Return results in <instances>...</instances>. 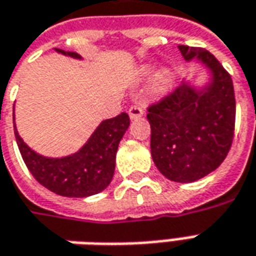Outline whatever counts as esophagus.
Listing matches in <instances>:
<instances>
[{"label":"esophagus","mask_w":256,"mask_h":256,"mask_svg":"<svg viewBox=\"0 0 256 256\" xmlns=\"http://www.w3.org/2000/svg\"><path fill=\"white\" fill-rule=\"evenodd\" d=\"M128 114H130V118L131 120H136V118H140V116H144V107L140 106V104H134L130 107L128 110Z\"/></svg>","instance_id":"obj_1"}]
</instances>
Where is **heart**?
<instances>
[{"label":"heart","instance_id":"b5f03b06","mask_svg":"<svg viewBox=\"0 0 256 256\" xmlns=\"http://www.w3.org/2000/svg\"><path fill=\"white\" fill-rule=\"evenodd\" d=\"M152 72H154V68H150V66H148V68H145V72H144V73L148 76V74H150ZM172 83H173L172 73H169V72H164V73H160L159 76L156 77V80H155L156 92H168V90L172 87Z\"/></svg>","mask_w":256,"mask_h":256}]
</instances>
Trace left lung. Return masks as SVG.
<instances>
[{
    "label": "left lung",
    "mask_w": 256,
    "mask_h": 256,
    "mask_svg": "<svg viewBox=\"0 0 256 256\" xmlns=\"http://www.w3.org/2000/svg\"><path fill=\"white\" fill-rule=\"evenodd\" d=\"M184 59H198L212 78L203 88L188 83L149 106L150 154L164 178L190 183L216 170L230 152L236 130L231 76L203 48L179 44Z\"/></svg>",
    "instance_id": "1"
}]
</instances>
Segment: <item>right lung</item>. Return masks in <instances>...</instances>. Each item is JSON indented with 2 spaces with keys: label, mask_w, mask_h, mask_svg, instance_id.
I'll return each instance as SVG.
<instances>
[{
  "label": "right lung",
  "mask_w": 256,
  "mask_h": 256,
  "mask_svg": "<svg viewBox=\"0 0 256 256\" xmlns=\"http://www.w3.org/2000/svg\"><path fill=\"white\" fill-rule=\"evenodd\" d=\"M63 53L80 59L76 52ZM130 126L126 112L102 121L92 132L90 140L78 152L64 158H44L36 154L22 140L14 124L15 140L22 159L42 186L50 192L66 197H87L102 192L111 183L116 169L118 144Z\"/></svg>",
  "instance_id": "right-lung-1"
}]
</instances>
